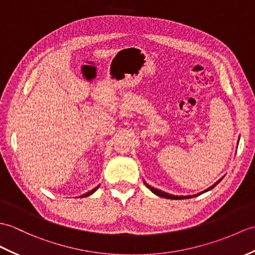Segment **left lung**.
I'll list each match as a JSON object with an SVG mask.
<instances>
[{"instance_id":"obj_1","label":"left lung","mask_w":255,"mask_h":255,"mask_svg":"<svg viewBox=\"0 0 255 255\" xmlns=\"http://www.w3.org/2000/svg\"><path fill=\"white\" fill-rule=\"evenodd\" d=\"M221 180L222 179H220L218 181H216L214 185L213 186H211L210 188H208L206 189V190H204V191H202V192H200V193H198V194H193V195H173V194H169V193H166V192H164V191H162V190H158V189H156V188H154V187H151L150 185H147V183L145 182V181H143L144 182V185L150 189V190L154 193V194H156V195H158V197H161V198H165V199H171V200H183V199H190V198H195V197H198V195H200V194H202V193H204V192H206V191H210V190H212L213 188H214L218 182H221Z\"/></svg>"}]
</instances>
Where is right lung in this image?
I'll return each mask as SVG.
<instances>
[{
	"instance_id": "1",
	"label": "right lung",
	"mask_w": 255,
	"mask_h": 255,
	"mask_svg": "<svg viewBox=\"0 0 255 255\" xmlns=\"http://www.w3.org/2000/svg\"><path fill=\"white\" fill-rule=\"evenodd\" d=\"M99 187H100V186L96 187V188H94V189H92V190H90V191L87 192V193H85V194L80 195V198H86V197H89V195H91L93 192H96V191H97V189H99Z\"/></svg>"
}]
</instances>
